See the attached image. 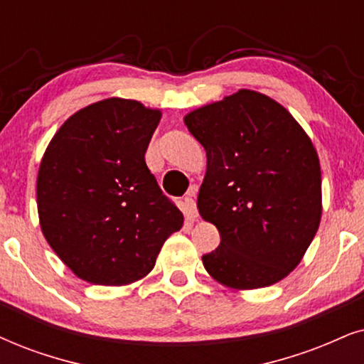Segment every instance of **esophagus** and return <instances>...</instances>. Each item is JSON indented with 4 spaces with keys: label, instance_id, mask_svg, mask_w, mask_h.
Returning a JSON list of instances; mask_svg holds the SVG:
<instances>
[{
    "label": "esophagus",
    "instance_id": "esophagus-1",
    "mask_svg": "<svg viewBox=\"0 0 364 364\" xmlns=\"http://www.w3.org/2000/svg\"><path fill=\"white\" fill-rule=\"evenodd\" d=\"M183 205H185L186 215L190 216L191 220H196L198 218V210H196V201H195V190L190 191V195L185 198Z\"/></svg>",
    "mask_w": 364,
    "mask_h": 364
}]
</instances>
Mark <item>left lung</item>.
I'll return each instance as SVG.
<instances>
[{"instance_id": "1", "label": "left lung", "mask_w": 364, "mask_h": 364, "mask_svg": "<svg viewBox=\"0 0 364 364\" xmlns=\"http://www.w3.org/2000/svg\"><path fill=\"white\" fill-rule=\"evenodd\" d=\"M206 151L198 211L218 228L206 272L233 291L269 287L304 259L323 215L319 156L284 105L240 89L185 119Z\"/></svg>"}]
</instances>
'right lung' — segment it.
Masks as SVG:
<instances>
[{
  "label": "right lung",
  "instance_id": "1",
  "mask_svg": "<svg viewBox=\"0 0 364 364\" xmlns=\"http://www.w3.org/2000/svg\"><path fill=\"white\" fill-rule=\"evenodd\" d=\"M161 116L139 100H99L72 114L45 149L36 176L41 232L85 282L144 279L183 227L144 161Z\"/></svg>",
  "mask_w": 364,
  "mask_h": 364
}]
</instances>
